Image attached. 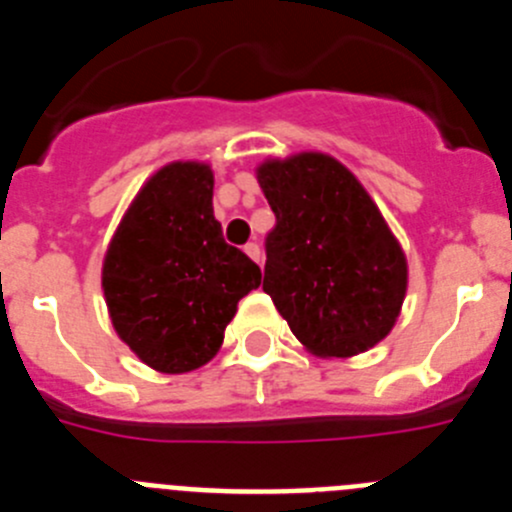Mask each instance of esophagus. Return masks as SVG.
<instances>
[{"label":"esophagus","mask_w":512,"mask_h":512,"mask_svg":"<svg viewBox=\"0 0 512 512\" xmlns=\"http://www.w3.org/2000/svg\"><path fill=\"white\" fill-rule=\"evenodd\" d=\"M243 251H246L248 259L256 261V264H261V248H259V243H246V246H243Z\"/></svg>","instance_id":"esophagus-1"}]
</instances>
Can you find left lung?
Segmentation results:
<instances>
[{
  "mask_svg": "<svg viewBox=\"0 0 512 512\" xmlns=\"http://www.w3.org/2000/svg\"><path fill=\"white\" fill-rule=\"evenodd\" d=\"M277 215L264 292L320 359H351L390 336L408 259L361 182L328 153L266 158L256 169Z\"/></svg>",
  "mask_w": 512,
  "mask_h": 512,
  "instance_id": "obj_1",
  "label": "left lung"
}]
</instances>
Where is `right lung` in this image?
I'll list each match as a JSON object with an SVG mask.
<instances>
[{
  "instance_id": "obj_1",
  "label": "right lung",
  "mask_w": 512,
  "mask_h": 512,
  "mask_svg": "<svg viewBox=\"0 0 512 512\" xmlns=\"http://www.w3.org/2000/svg\"><path fill=\"white\" fill-rule=\"evenodd\" d=\"M210 164L171 161L122 215L102 264L104 302L120 341L161 374L215 359L238 302L261 269L223 241Z\"/></svg>"
}]
</instances>
